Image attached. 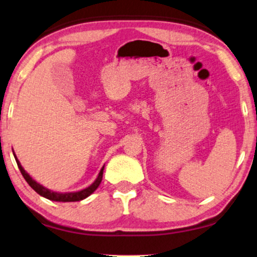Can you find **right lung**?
<instances>
[{"instance_id":"1","label":"right lung","mask_w":257,"mask_h":257,"mask_svg":"<svg viewBox=\"0 0 257 257\" xmlns=\"http://www.w3.org/2000/svg\"><path fill=\"white\" fill-rule=\"evenodd\" d=\"M14 157H15L16 163H18V166H19L20 171H21V173H22L23 178H25L27 183L31 185V188L34 189L40 196H42V197L51 199V201H55V202H78V201H82V199L87 198L89 195H92L93 192L98 189L100 183H101L102 173H104V168H105V165L102 166L95 181L93 182L91 185L87 186L86 189H82V190H80V191H75V192H54V191H52V190L42 186L41 184H39L38 182H35L34 179H33L31 176L26 172V170L22 168L21 163H20L19 159L16 158L15 153H14Z\"/></svg>"}]
</instances>
